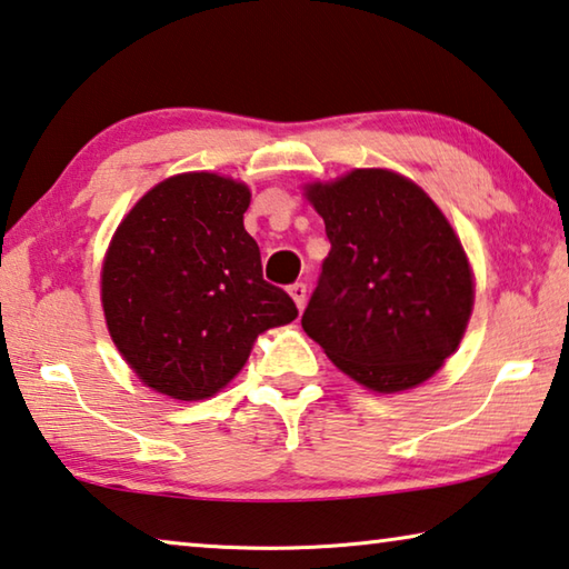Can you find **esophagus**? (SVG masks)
Masks as SVG:
<instances>
[{"instance_id":"1","label":"esophagus","mask_w":569,"mask_h":569,"mask_svg":"<svg viewBox=\"0 0 569 569\" xmlns=\"http://www.w3.org/2000/svg\"><path fill=\"white\" fill-rule=\"evenodd\" d=\"M288 293H291L293 303L299 306V309H303V306H306V283H293V286H288Z\"/></svg>"}]
</instances>
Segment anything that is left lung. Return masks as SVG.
I'll use <instances>...</instances> for the list:
<instances>
[{
  "mask_svg": "<svg viewBox=\"0 0 569 569\" xmlns=\"http://www.w3.org/2000/svg\"><path fill=\"white\" fill-rule=\"evenodd\" d=\"M331 242L301 327L367 390L422 385L456 355L473 311V268L443 210L392 169L303 184Z\"/></svg>",
  "mask_w": 569,
  "mask_h": 569,
  "instance_id": "8db88e82",
  "label": "left lung"
}]
</instances>
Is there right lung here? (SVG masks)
<instances>
[{"label":"right lung","instance_id":"right-lung-1","mask_svg":"<svg viewBox=\"0 0 569 569\" xmlns=\"http://www.w3.org/2000/svg\"><path fill=\"white\" fill-rule=\"evenodd\" d=\"M250 187L182 171L149 189L116 228L101 268L108 333L139 380L171 400L218 395L260 333L299 311L263 281L242 214Z\"/></svg>","mask_w":569,"mask_h":569}]
</instances>
